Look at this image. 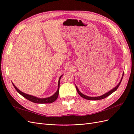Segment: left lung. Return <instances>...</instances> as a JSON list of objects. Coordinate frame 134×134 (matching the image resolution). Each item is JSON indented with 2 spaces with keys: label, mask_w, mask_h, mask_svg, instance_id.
Segmentation results:
<instances>
[{
  "label": "left lung",
  "mask_w": 134,
  "mask_h": 134,
  "mask_svg": "<svg viewBox=\"0 0 134 134\" xmlns=\"http://www.w3.org/2000/svg\"><path fill=\"white\" fill-rule=\"evenodd\" d=\"M123 76H124V73H123V74H122V78H121V80H120V82L118 83V85H117L116 87H114L113 89H112V90H110V91H109L108 92L106 93H105L104 94H103V95H101V96H99V97H92L87 96V95H84V94H83L82 93H81V92H80V91L79 90V89L77 88V86H76V90H77V93H79V95H80V96H81L82 98H84V99H87V100H100V99H104V98H106V97H108L109 95H110V94H112L113 92H114V91H115L117 89V88L118 87V86H120V83H121V81H122V78H123Z\"/></svg>",
  "instance_id": "left-lung-1"
}]
</instances>
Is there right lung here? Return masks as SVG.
Instances as JSON below:
<instances>
[{
  "instance_id": "obj_1",
  "label": "right lung",
  "mask_w": 134,
  "mask_h": 134,
  "mask_svg": "<svg viewBox=\"0 0 134 134\" xmlns=\"http://www.w3.org/2000/svg\"><path fill=\"white\" fill-rule=\"evenodd\" d=\"M62 76H63V75H61L59 79L58 83V89H57L56 92L54 94H53L52 96H51L50 97H48V98H39L36 97L35 96H32V95L27 94L26 93H23L21 91L19 90L16 86L14 85V84L13 82H12V84H13V85L15 88V89L17 90V91L19 94H21L22 97H24V98H25L26 99H27V100H29L30 101H31L33 103H39V104H44V103H52L53 102H54L55 100H56L57 98H58V97L60 80L61 77H62Z\"/></svg>"
}]
</instances>
